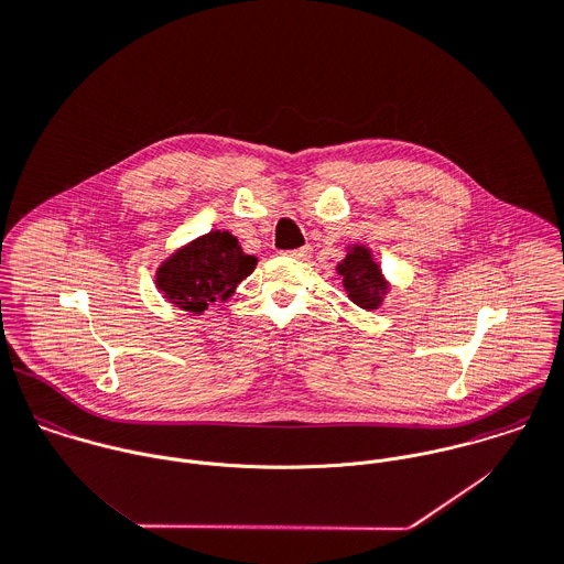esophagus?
I'll return each mask as SVG.
<instances>
[{"instance_id": "obj_1", "label": "esophagus", "mask_w": 564, "mask_h": 564, "mask_svg": "<svg viewBox=\"0 0 564 564\" xmlns=\"http://www.w3.org/2000/svg\"><path fill=\"white\" fill-rule=\"evenodd\" d=\"M311 253H313V247H311V245H304V247H300V249L286 251V256H291V258H295V260H308Z\"/></svg>"}]
</instances>
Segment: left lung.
<instances>
[{"instance_id": "1", "label": "left lung", "mask_w": 564, "mask_h": 564, "mask_svg": "<svg viewBox=\"0 0 564 564\" xmlns=\"http://www.w3.org/2000/svg\"><path fill=\"white\" fill-rule=\"evenodd\" d=\"M337 273L344 278V289L357 306L366 311H376L382 304L389 284L382 278L380 267L376 264L372 251L368 247H350L348 256L337 264Z\"/></svg>"}]
</instances>
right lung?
<instances>
[{"instance_id":"obj_1","label":"right lung","mask_w":564,"mask_h":564,"mask_svg":"<svg viewBox=\"0 0 564 564\" xmlns=\"http://www.w3.org/2000/svg\"><path fill=\"white\" fill-rule=\"evenodd\" d=\"M256 264L258 258L245 253L236 236L214 229L164 260L155 282L171 304L200 315L212 302H225Z\"/></svg>"}]
</instances>
